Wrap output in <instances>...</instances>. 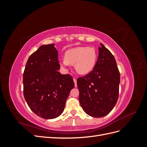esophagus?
<instances>
[{"instance_id":"obj_1","label":"esophagus","mask_w":147,"mask_h":147,"mask_svg":"<svg viewBox=\"0 0 147 147\" xmlns=\"http://www.w3.org/2000/svg\"><path fill=\"white\" fill-rule=\"evenodd\" d=\"M74 82L75 83V87L76 88L77 86V80L75 78H74Z\"/></svg>"}]
</instances>
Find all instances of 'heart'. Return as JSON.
Listing matches in <instances>:
<instances>
[{"mask_svg": "<svg viewBox=\"0 0 147 147\" xmlns=\"http://www.w3.org/2000/svg\"><path fill=\"white\" fill-rule=\"evenodd\" d=\"M97 59V53L93 47H78L70 49L64 54V59L59 62L61 68L67 69L74 65L76 72L80 75L90 73L94 69Z\"/></svg>", "mask_w": 147, "mask_h": 147, "instance_id": "heart-1", "label": "heart"}]
</instances>
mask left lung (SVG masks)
I'll return each mask as SVG.
<instances>
[{
	"instance_id": "left-lung-1",
	"label": "left lung",
	"mask_w": 147,
	"mask_h": 147,
	"mask_svg": "<svg viewBox=\"0 0 147 147\" xmlns=\"http://www.w3.org/2000/svg\"><path fill=\"white\" fill-rule=\"evenodd\" d=\"M96 64L92 72L77 79L79 100L83 110L92 117L108 115L118 99L120 75L113 55L100 43Z\"/></svg>"
}]
</instances>
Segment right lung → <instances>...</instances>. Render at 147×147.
<instances>
[{
	"instance_id": "1",
	"label": "right lung",
	"mask_w": 147,
	"mask_h": 147,
	"mask_svg": "<svg viewBox=\"0 0 147 147\" xmlns=\"http://www.w3.org/2000/svg\"><path fill=\"white\" fill-rule=\"evenodd\" d=\"M55 44L43 45L31 55L23 74L24 96L29 108L40 117L54 119L63 112L75 84L69 74L58 70Z\"/></svg>"
}]
</instances>
